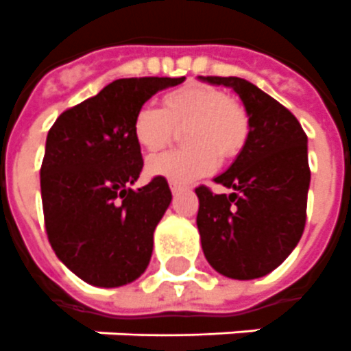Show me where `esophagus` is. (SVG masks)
<instances>
[{
	"label": "esophagus",
	"instance_id": "34e87169",
	"mask_svg": "<svg viewBox=\"0 0 351 351\" xmlns=\"http://www.w3.org/2000/svg\"><path fill=\"white\" fill-rule=\"evenodd\" d=\"M170 190H172V193H173V195H176V193H179V192H181V189H179L178 184H173V183H170Z\"/></svg>",
	"mask_w": 351,
	"mask_h": 351
}]
</instances>
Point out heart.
Here are the masks:
<instances>
[{"label":"heart","mask_w":351,"mask_h":351,"mask_svg":"<svg viewBox=\"0 0 351 351\" xmlns=\"http://www.w3.org/2000/svg\"><path fill=\"white\" fill-rule=\"evenodd\" d=\"M162 103L165 108L145 105L136 112L132 130L137 145L147 152H158L172 141L178 128L190 126L186 139L195 147L150 158V176L184 186L208 176L217 165V154L228 159L245 147L248 116L219 88L190 83L167 94Z\"/></svg>","instance_id":"1"}]
</instances>
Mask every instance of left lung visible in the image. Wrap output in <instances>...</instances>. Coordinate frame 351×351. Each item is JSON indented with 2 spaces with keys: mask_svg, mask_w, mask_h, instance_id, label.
I'll return each mask as SVG.
<instances>
[{
  "mask_svg": "<svg viewBox=\"0 0 351 351\" xmlns=\"http://www.w3.org/2000/svg\"><path fill=\"white\" fill-rule=\"evenodd\" d=\"M228 86L248 116V137L232 167L214 179L232 193L195 189L204 257L221 276L257 279L276 270L301 239L310 189L308 137L288 108L241 77L199 75Z\"/></svg>",
  "mask_w": 351,
  "mask_h": 351,
  "instance_id": "obj_1",
  "label": "left lung"
}]
</instances>
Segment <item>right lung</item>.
Returning <instances> with one entry per match:
<instances>
[{
    "instance_id": "1",
    "label": "right lung",
    "mask_w": 351,
    "mask_h": 351,
    "mask_svg": "<svg viewBox=\"0 0 351 351\" xmlns=\"http://www.w3.org/2000/svg\"><path fill=\"white\" fill-rule=\"evenodd\" d=\"M183 81H112L49 130L41 165L45 228L58 259L88 285L123 287L147 270L172 192L165 178L132 189L143 170L132 123L154 94Z\"/></svg>"
}]
</instances>
